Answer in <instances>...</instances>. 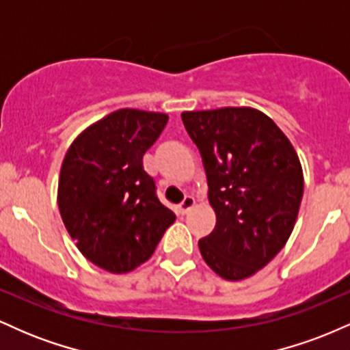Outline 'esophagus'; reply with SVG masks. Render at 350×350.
Wrapping results in <instances>:
<instances>
[{"label":"esophagus","mask_w":350,"mask_h":350,"mask_svg":"<svg viewBox=\"0 0 350 350\" xmlns=\"http://www.w3.org/2000/svg\"><path fill=\"white\" fill-rule=\"evenodd\" d=\"M194 206H196V199L191 198V196H187V198L184 199L183 202H180V206L178 207V214L179 215H186L187 212L191 211V208Z\"/></svg>","instance_id":"obj_1"}]
</instances>
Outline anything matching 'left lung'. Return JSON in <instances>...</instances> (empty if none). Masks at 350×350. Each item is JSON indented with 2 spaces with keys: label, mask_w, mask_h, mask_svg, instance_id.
Listing matches in <instances>:
<instances>
[{
  "label": "left lung",
  "mask_w": 350,
  "mask_h": 350,
  "mask_svg": "<svg viewBox=\"0 0 350 350\" xmlns=\"http://www.w3.org/2000/svg\"><path fill=\"white\" fill-rule=\"evenodd\" d=\"M184 126L202 156L217 222L199 240L204 262L239 281L268 265L290 239L303 170L275 122L250 107L184 111Z\"/></svg>",
  "instance_id": "obj_1"
}]
</instances>
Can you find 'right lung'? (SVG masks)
I'll return each mask as SVG.
<instances>
[{
    "label": "right lung",
    "mask_w": 350,
    "mask_h": 350,
    "mask_svg": "<svg viewBox=\"0 0 350 350\" xmlns=\"http://www.w3.org/2000/svg\"><path fill=\"white\" fill-rule=\"evenodd\" d=\"M166 123V113L122 108L90 124L66 152L60 217L82 255L103 270H135L176 220L143 170V154Z\"/></svg>",
    "instance_id": "obj_1"
}]
</instances>
